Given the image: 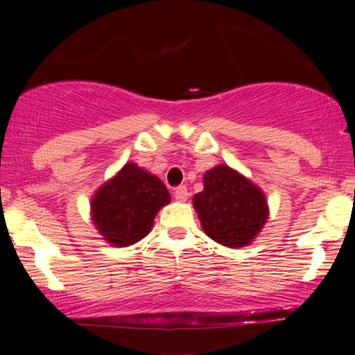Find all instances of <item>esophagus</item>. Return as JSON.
<instances>
[{"instance_id": "obj_1", "label": "esophagus", "mask_w": 355, "mask_h": 355, "mask_svg": "<svg viewBox=\"0 0 355 355\" xmlns=\"http://www.w3.org/2000/svg\"><path fill=\"white\" fill-rule=\"evenodd\" d=\"M174 198H176L178 202H186L189 198V191L186 186H179L176 191H174Z\"/></svg>"}]
</instances>
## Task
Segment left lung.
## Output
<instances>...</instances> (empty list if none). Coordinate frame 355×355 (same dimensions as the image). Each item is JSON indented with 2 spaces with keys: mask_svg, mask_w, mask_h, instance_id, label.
I'll list each match as a JSON object with an SVG mask.
<instances>
[{
  "mask_svg": "<svg viewBox=\"0 0 355 355\" xmlns=\"http://www.w3.org/2000/svg\"><path fill=\"white\" fill-rule=\"evenodd\" d=\"M192 203L203 232L230 249L250 245L270 215L263 191L227 164L203 174V191Z\"/></svg>",
  "mask_w": 355,
  "mask_h": 355,
  "instance_id": "1",
  "label": "left lung"
}]
</instances>
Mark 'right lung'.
<instances>
[{
	"instance_id": "right-lung-1",
	"label": "right lung",
	"mask_w": 355,
	"mask_h": 355,
	"mask_svg": "<svg viewBox=\"0 0 355 355\" xmlns=\"http://www.w3.org/2000/svg\"><path fill=\"white\" fill-rule=\"evenodd\" d=\"M169 202L162 179L129 162L94 193L90 216L105 242L128 247L152 231L155 216Z\"/></svg>"
}]
</instances>
